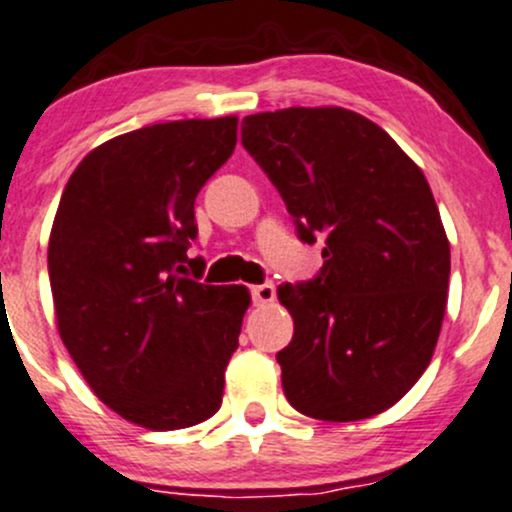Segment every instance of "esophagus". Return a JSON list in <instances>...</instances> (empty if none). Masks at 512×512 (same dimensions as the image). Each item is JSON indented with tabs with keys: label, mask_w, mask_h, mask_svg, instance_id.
Returning a JSON list of instances; mask_svg holds the SVG:
<instances>
[{
	"label": "esophagus",
	"mask_w": 512,
	"mask_h": 512,
	"mask_svg": "<svg viewBox=\"0 0 512 512\" xmlns=\"http://www.w3.org/2000/svg\"><path fill=\"white\" fill-rule=\"evenodd\" d=\"M251 298H254L256 305H268V302L276 300V285L271 283L254 285V288H251Z\"/></svg>",
	"instance_id": "1"
}]
</instances>
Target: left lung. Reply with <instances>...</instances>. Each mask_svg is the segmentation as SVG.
<instances>
[{
  "mask_svg": "<svg viewBox=\"0 0 512 512\" xmlns=\"http://www.w3.org/2000/svg\"><path fill=\"white\" fill-rule=\"evenodd\" d=\"M322 273L278 285L295 322L278 351L288 403L354 422L393 408L430 366L449 293V239L420 166L371 119L288 107L241 122Z\"/></svg>",
  "mask_w": 512,
  "mask_h": 512,
  "instance_id": "1",
  "label": "left lung"
}]
</instances>
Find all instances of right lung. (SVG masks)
I'll use <instances>...</instances> for the list:
<instances>
[{
	"label": "right lung",
	"instance_id": "add662e5",
	"mask_svg": "<svg viewBox=\"0 0 512 512\" xmlns=\"http://www.w3.org/2000/svg\"><path fill=\"white\" fill-rule=\"evenodd\" d=\"M239 117L183 119L92 148L65 185L48 239L58 334L92 393L146 430L210 420L251 305L205 285L188 256L195 197L236 146Z\"/></svg>",
	"mask_w": 512,
	"mask_h": 512
}]
</instances>
